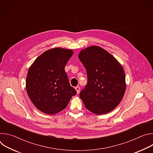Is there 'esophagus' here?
Listing matches in <instances>:
<instances>
[{
    "mask_svg": "<svg viewBox=\"0 0 153 153\" xmlns=\"http://www.w3.org/2000/svg\"><path fill=\"white\" fill-rule=\"evenodd\" d=\"M75 90H76V91H77V94H79V91H80V87H79V86H76V88H75Z\"/></svg>",
    "mask_w": 153,
    "mask_h": 153,
    "instance_id": "34e87169",
    "label": "esophagus"
}]
</instances>
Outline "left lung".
Masks as SVG:
<instances>
[{
    "label": "left lung",
    "instance_id": "8db88e82",
    "mask_svg": "<svg viewBox=\"0 0 153 153\" xmlns=\"http://www.w3.org/2000/svg\"><path fill=\"white\" fill-rule=\"evenodd\" d=\"M79 59L86 68L88 83L80 93L85 106L100 115L113 111L126 90L125 74L121 64L99 46L80 51Z\"/></svg>",
    "mask_w": 153,
    "mask_h": 153
}]
</instances>
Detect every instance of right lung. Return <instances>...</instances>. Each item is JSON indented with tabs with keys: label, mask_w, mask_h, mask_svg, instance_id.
<instances>
[{
	"label": "right lung",
	"mask_w": 153,
	"mask_h": 153,
	"mask_svg": "<svg viewBox=\"0 0 153 153\" xmlns=\"http://www.w3.org/2000/svg\"><path fill=\"white\" fill-rule=\"evenodd\" d=\"M73 51L54 48L40 55L27 73L26 90L40 111L54 115L66 108L77 92L70 85L65 67Z\"/></svg>",
	"instance_id": "1"
}]
</instances>
